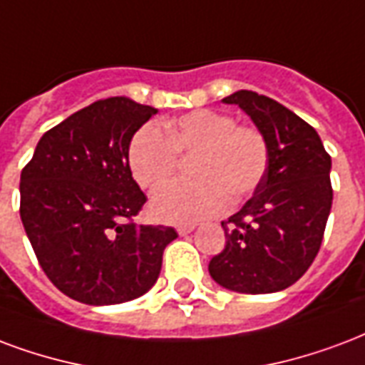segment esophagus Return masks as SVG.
Returning <instances> with one entry per match:
<instances>
[{
	"label": "esophagus",
	"mask_w": 365,
	"mask_h": 365,
	"mask_svg": "<svg viewBox=\"0 0 365 365\" xmlns=\"http://www.w3.org/2000/svg\"><path fill=\"white\" fill-rule=\"evenodd\" d=\"M195 230V224H180L178 226V234L180 236H185V234H190V232Z\"/></svg>",
	"instance_id": "1"
}]
</instances>
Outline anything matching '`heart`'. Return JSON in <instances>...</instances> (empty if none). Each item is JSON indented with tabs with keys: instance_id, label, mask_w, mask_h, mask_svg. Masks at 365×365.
Masks as SVG:
<instances>
[{
	"instance_id": "b5f03b06",
	"label": "heart",
	"mask_w": 365,
	"mask_h": 365,
	"mask_svg": "<svg viewBox=\"0 0 365 365\" xmlns=\"http://www.w3.org/2000/svg\"><path fill=\"white\" fill-rule=\"evenodd\" d=\"M190 156L195 180L164 187L150 203V212L162 222H195L228 209L230 199L244 201L265 180L271 148L261 129L215 110L164 120L160 129L143 125L128 145L129 172L148 193L166 185L180 158Z\"/></svg>"
}]
</instances>
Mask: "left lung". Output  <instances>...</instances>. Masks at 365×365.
<instances>
[{
  "mask_svg": "<svg viewBox=\"0 0 365 365\" xmlns=\"http://www.w3.org/2000/svg\"><path fill=\"white\" fill-rule=\"evenodd\" d=\"M224 102L237 104L265 133L271 162L253 197L222 220L226 245L209 272L234 292H279L319 253L333 205L331 156L317 131L277 100L237 91Z\"/></svg>",
  "mask_w": 365,
  "mask_h": 365,
  "instance_id": "left-lung-1",
  "label": "left lung"
}]
</instances>
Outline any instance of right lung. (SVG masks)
Segmentation results:
<instances>
[{
	"label": "right lung",
	"mask_w": 365,
	"mask_h": 365,
	"mask_svg": "<svg viewBox=\"0 0 365 365\" xmlns=\"http://www.w3.org/2000/svg\"><path fill=\"white\" fill-rule=\"evenodd\" d=\"M123 96L93 102L46 131L21 172V220L52 284L81 304L110 306L153 288L172 226H137L147 197L128 145L155 115Z\"/></svg>",
	"instance_id": "right-lung-1"
}]
</instances>
